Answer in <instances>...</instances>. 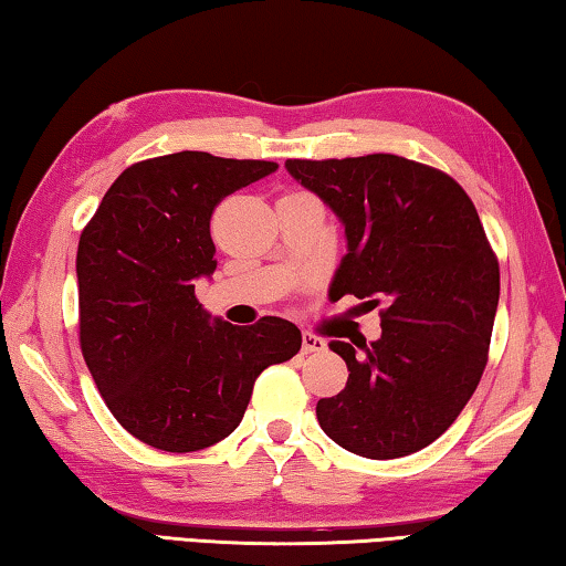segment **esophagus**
Returning a JSON list of instances; mask_svg holds the SVG:
<instances>
[{"label":"esophagus","mask_w":566,"mask_h":566,"mask_svg":"<svg viewBox=\"0 0 566 566\" xmlns=\"http://www.w3.org/2000/svg\"><path fill=\"white\" fill-rule=\"evenodd\" d=\"M327 343L317 335H312V332H304L302 335V353L304 355H312V353H325Z\"/></svg>","instance_id":"obj_1"}]
</instances>
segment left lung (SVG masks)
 Returning <instances> with one entry per match:
<instances>
[{
	"label": "left lung",
	"instance_id": "8db88e82",
	"mask_svg": "<svg viewBox=\"0 0 566 566\" xmlns=\"http://www.w3.org/2000/svg\"><path fill=\"white\" fill-rule=\"evenodd\" d=\"M284 166L345 227L332 300L382 304L380 339L329 343L349 378L317 402L319 426L365 459L416 453L451 428L489 360L499 259L476 206L443 170L392 154Z\"/></svg>",
	"mask_w": 566,
	"mask_h": 566
}]
</instances>
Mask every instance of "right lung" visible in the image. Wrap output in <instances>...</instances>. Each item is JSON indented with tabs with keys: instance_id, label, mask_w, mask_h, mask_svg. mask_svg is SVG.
I'll return each instance as SVG.
<instances>
[{
	"instance_id": "add662e5",
	"label": "right lung",
	"mask_w": 566,
	"mask_h": 566,
	"mask_svg": "<svg viewBox=\"0 0 566 566\" xmlns=\"http://www.w3.org/2000/svg\"><path fill=\"white\" fill-rule=\"evenodd\" d=\"M274 170L203 150L140 160L80 234V347L105 406L143 443L191 453L223 441L262 370L300 353L286 319L211 322L193 284L217 269L213 209Z\"/></svg>"
}]
</instances>
